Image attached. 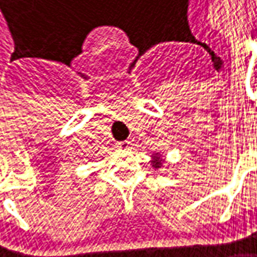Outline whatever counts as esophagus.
<instances>
[{
    "label": "esophagus",
    "instance_id": "esophagus-1",
    "mask_svg": "<svg viewBox=\"0 0 257 257\" xmlns=\"http://www.w3.org/2000/svg\"><path fill=\"white\" fill-rule=\"evenodd\" d=\"M117 148L120 150H129L131 148V141H122V143L117 144Z\"/></svg>",
    "mask_w": 257,
    "mask_h": 257
}]
</instances>
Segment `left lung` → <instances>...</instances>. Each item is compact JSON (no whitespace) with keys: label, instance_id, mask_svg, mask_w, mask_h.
Returning a JSON list of instances; mask_svg holds the SVG:
<instances>
[{"label":"left lung","instance_id":"obj_1","mask_svg":"<svg viewBox=\"0 0 257 257\" xmlns=\"http://www.w3.org/2000/svg\"><path fill=\"white\" fill-rule=\"evenodd\" d=\"M153 160H151V164H153V167H156V169H160L161 166H163V157L160 156L159 153H154L153 156Z\"/></svg>","mask_w":257,"mask_h":257}]
</instances>
